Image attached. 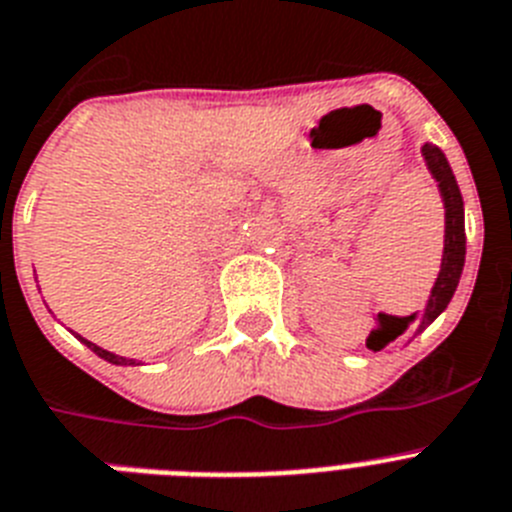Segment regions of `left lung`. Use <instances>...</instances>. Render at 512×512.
Segmentation results:
<instances>
[{
	"label": "left lung",
	"mask_w": 512,
	"mask_h": 512,
	"mask_svg": "<svg viewBox=\"0 0 512 512\" xmlns=\"http://www.w3.org/2000/svg\"><path fill=\"white\" fill-rule=\"evenodd\" d=\"M422 155H425V163L430 168L432 178L438 181L440 196H443L445 204V248H443V264H440V274L435 279V287L430 292V300H427V308L422 316H409V318H396V316H381V329H375L368 339V347L373 352L386 347L388 342H393L396 336L404 334L406 326L412 321H419L417 334L425 326H430L435 318L448 308L453 292L458 287V279L464 272V259H466V227H464V199H461V191H458L456 176H453L451 165L445 160L443 150L435 147V144H425L422 147Z\"/></svg>",
	"instance_id": "obj_1"
}]
</instances>
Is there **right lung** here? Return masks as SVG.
<instances>
[{
  "mask_svg": "<svg viewBox=\"0 0 512 512\" xmlns=\"http://www.w3.org/2000/svg\"><path fill=\"white\" fill-rule=\"evenodd\" d=\"M80 342H85L87 347L93 349L95 355L103 357V360H108V362H113V365H134V360H126V357H121V355H113V352H108V349H100L98 344L87 342V339H82V336H80Z\"/></svg>",
  "mask_w": 512,
  "mask_h": 512,
  "instance_id": "right-lung-1",
  "label": "right lung"
}]
</instances>
